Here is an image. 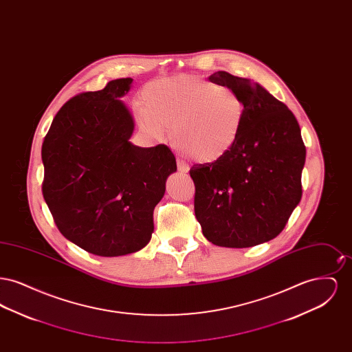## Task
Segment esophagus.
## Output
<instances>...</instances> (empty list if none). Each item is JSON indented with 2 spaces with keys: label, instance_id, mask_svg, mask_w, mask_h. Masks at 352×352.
<instances>
[{
  "label": "esophagus",
  "instance_id": "obj_1",
  "mask_svg": "<svg viewBox=\"0 0 352 352\" xmlns=\"http://www.w3.org/2000/svg\"><path fill=\"white\" fill-rule=\"evenodd\" d=\"M177 168H178V171H179V173H182V174H184V173H187V171H188L187 165L184 164L182 160H179V158L177 160Z\"/></svg>",
  "mask_w": 352,
  "mask_h": 352
}]
</instances>
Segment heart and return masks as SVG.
<instances>
[{
    "instance_id": "1",
    "label": "heart",
    "mask_w": 352,
    "mask_h": 352,
    "mask_svg": "<svg viewBox=\"0 0 352 352\" xmlns=\"http://www.w3.org/2000/svg\"><path fill=\"white\" fill-rule=\"evenodd\" d=\"M245 105L232 89L197 75H178L149 84L142 92L140 124L158 137L171 126L174 145L198 164L223 158L234 146Z\"/></svg>"
}]
</instances>
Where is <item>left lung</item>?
<instances>
[{"instance_id":"obj_1","label":"left lung","mask_w":352,"mask_h":352,"mask_svg":"<svg viewBox=\"0 0 352 352\" xmlns=\"http://www.w3.org/2000/svg\"><path fill=\"white\" fill-rule=\"evenodd\" d=\"M210 80L241 98L245 118L230 153L190 168L195 217L212 244L248 248L280 234L301 201L306 148L297 118L260 84L226 71Z\"/></svg>"}]
</instances>
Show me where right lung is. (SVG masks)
<instances>
[{
	"label": "right lung",
	"mask_w": 352,
	"mask_h": 352,
	"mask_svg": "<svg viewBox=\"0 0 352 352\" xmlns=\"http://www.w3.org/2000/svg\"><path fill=\"white\" fill-rule=\"evenodd\" d=\"M132 82L111 80L100 91L71 98L42 144V192L58 230L104 257L133 253L149 243L154 207L177 171L166 145L129 142L133 118L118 98Z\"/></svg>",
	"instance_id": "obj_1"
}]
</instances>
